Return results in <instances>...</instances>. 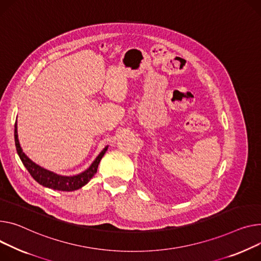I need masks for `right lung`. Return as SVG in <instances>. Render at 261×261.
<instances>
[{"mask_svg": "<svg viewBox=\"0 0 261 261\" xmlns=\"http://www.w3.org/2000/svg\"><path fill=\"white\" fill-rule=\"evenodd\" d=\"M14 142H15V147H16V152L19 154L20 159L25 166V168L28 170L30 173V175L33 177V179L38 181L40 185L50 188L54 190H59V191H74L77 190L82 187H84L86 184H88V181L94 176V174L97 171L98 164L103 156V154L106 153L108 146L102 149V151L98 154L95 161L91 164V166L85 170L84 172L80 173L77 175L73 176H64V175H59L56 174V173L51 172L49 170H46L36 163H33L28 156L23 152L20 142H19V137H17V125L15 123L14 125Z\"/></svg>", "mask_w": 261, "mask_h": 261, "instance_id": "1", "label": "right lung"}]
</instances>
